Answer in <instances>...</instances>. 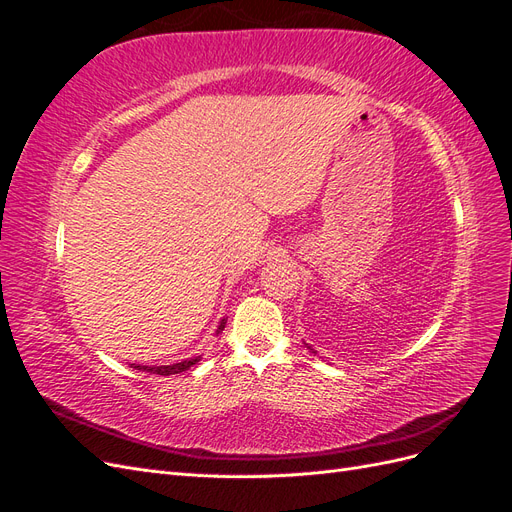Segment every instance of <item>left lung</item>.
<instances>
[{"mask_svg": "<svg viewBox=\"0 0 512 512\" xmlns=\"http://www.w3.org/2000/svg\"><path fill=\"white\" fill-rule=\"evenodd\" d=\"M309 350H312V348H309Z\"/></svg>", "mask_w": 512, "mask_h": 512, "instance_id": "1", "label": "left lung"}]
</instances>
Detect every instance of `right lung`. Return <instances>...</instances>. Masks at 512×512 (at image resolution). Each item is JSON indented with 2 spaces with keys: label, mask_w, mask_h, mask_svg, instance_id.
Returning <instances> with one entry per match:
<instances>
[{
  "label": "right lung",
  "mask_w": 512,
  "mask_h": 512,
  "mask_svg": "<svg viewBox=\"0 0 512 512\" xmlns=\"http://www.w3.org/2000/svg\"><path fill=\"white\" fill-rule=\"evenodd\" d=\"M226 327V318L220 322L218 333H222ZM200 361V356H194V359H185L181 363H173V365H132L134 369L141 371H149V374H158V376H173V374H181V371H188L192 365H196Z\"/></svg>",
  "instance_id": "obj_1"
}]
</instances>
